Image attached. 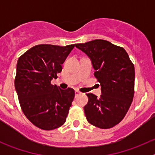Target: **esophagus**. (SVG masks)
I'll return each mask as SVG.
<instances>
[{"instance_id":"obj_1","label":"esophagus","mask_w":155,"mask_h":155,"mask_svg":"<svg viewBox=\"0 0 155 155\" xmlns=\"http://www.w3.org/2000/svg\"><path fill=\"white\" fill-rule=\"evenodd\" d=\"M81 94V92L79 91H78V90H75V95L76 96H78V95H79V94Z\"/></svg>"}]
</instances>
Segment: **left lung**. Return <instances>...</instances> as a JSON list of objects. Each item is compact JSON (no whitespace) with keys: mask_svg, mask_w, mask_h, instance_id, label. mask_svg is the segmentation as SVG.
I'll use <instances>...</instances> for the list:
<instances>
[{"mask_svg":"<svg viewBox=\"0 0 155 155\" xmlns=\"http://www.w3.org/2000/svg\"><path fill=\"white\" fill-rule=\"evenodd\" d=\"M91 59L94 77L101 85L99 98L87 94L84 105L87 120L101 129H109L120 123L127 114L134 94L135 70L123 47L103 39L75 44Z\"/></svg>","mask_w":155,"mask_h":155,"instance_id":"left-lung-1","label":"left lung"}]
</instances>
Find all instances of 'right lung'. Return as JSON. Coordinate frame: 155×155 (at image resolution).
I'll list each match as a JSON object with an SVG mask.
<instances>
[{
    "mask_svg": "<svg viewBox=\"0 0 155 155\" xmlns=\"http://www.w3.org/2000/svg\"><path fill=\"white\" fill-rule=\"evenodd\" d=\"M74 47L41 44L19 57L15 86L21 110L35 127L52 130L65 123L74 91L51 84L62 71V64Z\"/></svg>",
    "mask_w": 155,
    "mask_h": 155,
    "instance_id": "right-lung-1",
    "label": "right lung"
}]
</instances>
